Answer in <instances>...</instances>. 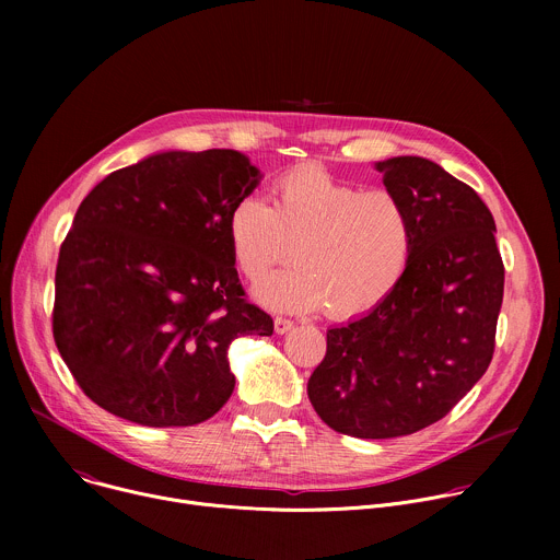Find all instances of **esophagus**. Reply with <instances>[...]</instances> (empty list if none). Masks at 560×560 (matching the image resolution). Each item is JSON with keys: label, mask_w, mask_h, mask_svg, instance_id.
Masks as SVG:
<instances>
[{"label": "esophagus", "mask_w": 560, "mask_h": 560, "mask_svg": "<svg viewBox=\"0 0 560 560\" xmlns=\"http://www.w3.org/2000/svg\"><path fill=\"white\" fill-rule=\"evenodd\" d=\"M292 326H294V322H290V318H285V316L275 318V332L277 335H285L288 330H292Z\"/></svg>", "instance_id": "34e87169"}]
</instances>
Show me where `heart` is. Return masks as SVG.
<instances>
[{"instance_id": "1", "label": "heart", "mask_w": 560, "mask_h": 560, "mask_svg": "<svg viewBox=\"0 0 560 560\" xmlns=\"http://www.w3.org/2000/svg\"><path fill=\"white\" fill-rule=\"evenodd\" d=\"M228 246L255 296L275 310L352 318L376 307L401 281L412 253V221L387 188L361 190L322 168H294L272 186V206L248 195L228 212Z\"/></svg>"}]
</instances>
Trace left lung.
<instances>
[{
	"label": "left lung",
	"mask_w": 560,
	"mask_h": 560,
	"mask_svg": "<svg viewBox=\"0 0 560 560\" xmlns=\"http://www.w3.org/2000/svg\"><path fill=\"white\" fill-rule=\"evenodd\" d=\"M412 221V253L396 288L368 314L328 330L307 381L335 432L394 439L441 421L494 354L505 268L490 208L423 156L376 164Z\"/></svg>",
	"instance_id": "obj_1"
}]
</instances>
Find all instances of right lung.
Returning a JSON list of instances; mask_svg holds the SVG:
<instances>
[{
    "mask_svg": "<svg viewBox=\"0 0 560 560\" xmlns=\"http://www.w3.org/2000/svg\"><path fill=\"white\" fill-rule=\"evenodd\" d=\"M261 179L236 150H171L110 173L59 248L52 337L84 394L148 428L214 417L228 348L275 324L238 283L228 212Z\"/></svg>",
    "mask_w": 560,
    "mask_h": 560,
    "instance_id": "add662e5",
    "label": "right lung"
}]
</instances>
